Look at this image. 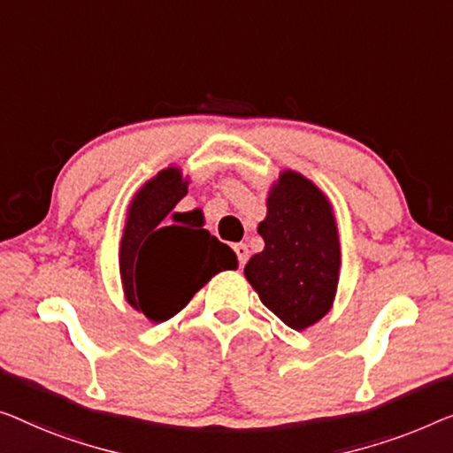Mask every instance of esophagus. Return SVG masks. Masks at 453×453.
Instances as JSON below:
<instances>
[{"label": "esophagus", "instance_id": "esophagus-1", "mask_svg": "<svg viewBox=\"0 0 453 453\" xmlns=\"http://www.w3.org/2000/svg\"><path fill=\"white\" fill-rule=\"evenodd\" d=\"M235 254H238V260H240V266H244L248 258H250V252H248V246L246 244H235L234 246Z\"/></svg>", "mask_w": 453, "mask_h": 453}]
</instances>
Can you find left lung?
Instances as JSON below:
<instances>
[{
  "instance_id": "8db88e82",
  "label": "left lung",
  "mask_w": 453,
  "mask_h": 453,
  "mask_svg": "<svg viewBox=\"0 0 453 453\" xmlns=\"http://www.w3.org/2000/svg\"><path fill=\"white\" fill-rule=\"evenodd\" d=\"M258 234L265 250L244 274L260 301L291 329H307L332 309L340 280V240L326 195L295 171L270 187Z\"/></svg>"
}]
</instances>
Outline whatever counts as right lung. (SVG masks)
Returning <instances> with one entry per match:
<instances>
[{"mask_svg":"<svg viewBox=\"0 0 453 453\" xmlns=\"http://www.w3.org/2000/svg\"><path fill=\"white\" fill-rule=\"evenodd\" d=\"M188 180L168 166L132 199L119 246V274L126 301L150 321L177 315L193 295L221 270L238 268L234 250L188 213H173ZM168 219L183 220L171 225Z\"/></svg>","mask_w":453,"mask_h":453,"instance_id":"add662e5","label":"right lung"}]
</instances>
